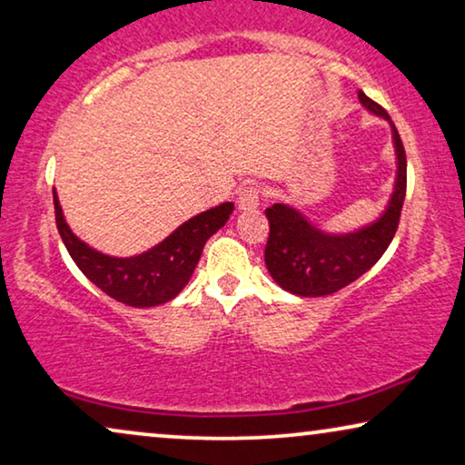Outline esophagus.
Listing matches in <instances>:
<instances>
[{
    "label": "esophagus",
    "mask_w": 465,
    "mask_h": 465,
    "mask_svg": "<svg viewBox=\"0 0 465 465\" xmlns=\"http://www.w3.org/2000/svg\"><path fill=\"white\" fill-rule=\"evenodd\" d=\"M261 195H263V189L257 183H248V185L242 187L238 195L240 211H252V208H257L261 204Z\"/></svg>",
    "instance_id": "esophagus-1"
}]
</instances>
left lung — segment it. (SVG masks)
I'll list each match as a JSON object with an SVG mask.
<instances>
[{
  "label": "left lung",
  "mask_w": 465,
  "mask_h": 465,
  "mask_svg": "<svg viewBox=\"0 0 465 465\" xmlns=\"http://www.w3.org/2000/svg\"><path fill=\"white\" fill-rule=\"evenodd\" d=\"M362 107L390 122L396 147V183L381 217L348 233H329L307 221L303 213L289 204L270 206V238L265 244V265L284 291L299 297H324L341 291L371 270L388 251L398 230L407 193V155L401 134L388 111L358 90Z\"/></svg>",
  "instance_id": "obj_1"
}]
</instances>
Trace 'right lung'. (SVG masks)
Returning a JSON list of instances; mask_svg holds the SVG:
<instances>
[{"instance_id":"1","label":"right lung","mask_w":465,"mask_h":465,"mask_svg":"<svg viewBox=\"0 0 465 465\" xmlns=\"http://www.w3.org/2000/svg\"><path fill=\"white\" fill-rule=\"evenodd\" d=\"M52 195L58 233L71 259L90 282L107 292L111 299L130 307L162 305L179 295L198 265L206 240L217 233L233 213L232 202H223L185 221L168 238L145 252L134 257H109L94 251L69 230L63 208L58 204L56 189Z\"/></svg>"}]
</instances>
